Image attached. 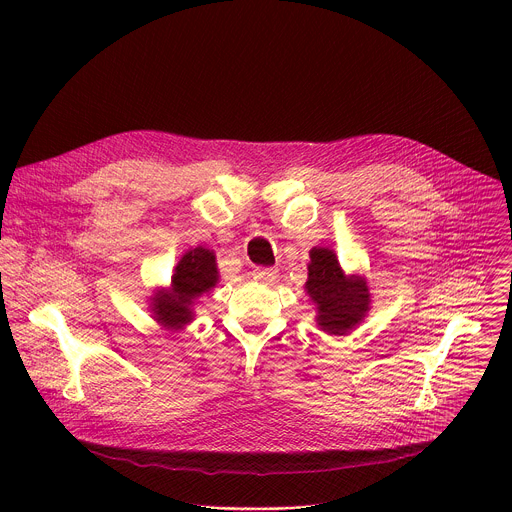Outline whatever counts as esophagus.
Instances as JSON below:
<instances>
[{
	"label": "esophagus",
	"instance_id": "obj_1",
	"mask_svg": "<svg viewBox=\"0 0 512 512\" xmlns=\"http://www.w3.org/2000/svg\"><path fill=\"white\" fill-rule=\"evenodd\" d=\"M252 276H254L256 280H260V282H274V280L278 278V272H276L274 268H256V270L252 272Z\"/></svg>",
	"mask_w": 512,
	"mask_h": 512
}]
</instances>
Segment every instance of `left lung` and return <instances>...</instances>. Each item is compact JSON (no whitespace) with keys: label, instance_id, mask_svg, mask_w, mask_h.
I'll return each mask as SVG.
<instances>
[{"label":"left lung","instance_id":"1","mask_svg":"<svg viewBox=\"0 0 512 512\" xmlns=\"http://www.w3.org/2000/svg\"><path fill=\"white\" fill-rule=\"evenodd\" d=\"M305 292L317 305V327L329 335L351 333L370 309L363 276H347L329 248H311Z\"/></svg>","mask_w":512,"mask_h":512}]
</instances>
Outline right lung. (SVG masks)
<instances>
[{
  "instance_id": "add662e5",
  "label": "right lung",
  "mask_w": 512,
  "mask_h": 512,
  "mask_svg": "<svg viewBox=\"0 0 512 512\" xmlns=\"http://www.w3.org/2000/svg\"><path fill=\"white\" fill-rule=\"evenodd\" d=\"M219 284L215 252L197 246L183 254L173 270L171 286L161 288L151 297L153 319L165 329H183L193 321V303L203 293Z\"/></svg>"
}]
</instances>
